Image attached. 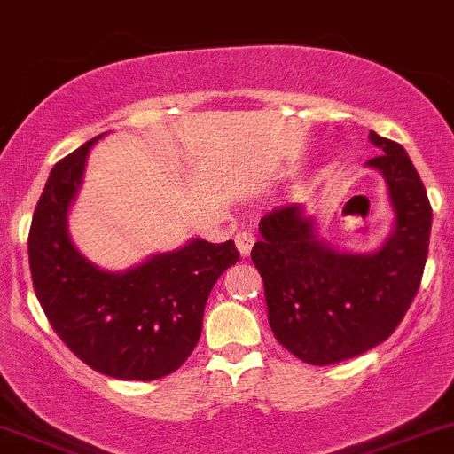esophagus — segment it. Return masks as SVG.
Returning <instances> with one entry per match:
<instances>
[{
    "mask_svg": "<svg viewBox=\"0 0 454 454\" xmlns=\"http://www.w3.org/2000/svg\"><path fill=\"white\" fill-rule=\"evenodd\" d=\"M254 241H256V237H254L253 231H239V232H237V237H235L237 248H239V253L244 254V256L250 254V250H253Z\"/></svg>",
    "mask_w": 454,
    "mask_h": 454,
    "instance_id": "1",
    "label": "esophagus"
}]
</instances>
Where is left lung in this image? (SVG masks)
<instances>
[{
	"label": "left lung",
	"mask_w": 454,
	"mask_h": 454,
	"mask_svg": "<svg viewBox=\"0 0 454 454\" xmlns=\"http://www.w3.org/2000/svg\"><path fill=\"white\" fill-rule=\"evenodd\" d=\"M369 167L382 171L395 208V232L375 254H345L314 237L296 204L272 208L259 222L253 263L265 287L274 338L303 363L325 367L356 358L387 340L422 283L428 256V195L404 146L380 138Z\"/></svg>",
	"instance_id": "8db88e82"
}]
</instances>
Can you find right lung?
Returning a JSON list of instances; mask_svg holds the SVG:
<instances>
[{
  "label": "right lung",
  "instance_id": "right-lung-1",
  "mask_svg": "<svg viewBox=\"0 0 454 454\" xmlns=\"http://www.w3.org/2000/svg\"><path fill=\"white\" fill-rule=\"evenodd\" d=\"M98 138L54 164L36 201L28 235L32 286L57 336L87 367L149 382L193 354L210 290L239 261V250L235 241L195 239L121 274L83 259L67 237L66 213Z\"/></svg>",
  "mask_w": 454,
  "mask_h": 454
}]
</instances>
